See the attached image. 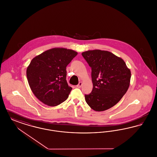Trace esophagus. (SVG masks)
Returning a JSON list of instances; mask_svg holds the SVG:
<instances>
[{
    "label": "esophagus",
    "instance_id": "obj_1",
    "mask_svg": "<svg viewBox=\"0 0 157 157\" xmlns=\"http://www.w3.org/2000/svg\"><path fill=\"white\" fill-rule=\"evenodd\" d=\"M82 82H80L79 83H78V85H76V87H77V88H80L82 86Z\"/></svg>",
    "mask_w": 157,
    "mask_h": 157
}]
</instances>
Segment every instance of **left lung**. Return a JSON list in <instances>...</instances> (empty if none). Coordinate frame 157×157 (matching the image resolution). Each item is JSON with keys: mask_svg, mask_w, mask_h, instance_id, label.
<instances>
[{"mask_svg": "<svg viewBox=\"0 0 157 157\" xmlns=\"http://www.w3.org/2000/svg\"><path fill=\"white\" fill-rule=\"evenodd\" d=\"M82 56L91 67L93 88L85 95L86 103L96 111H104L117 104L129 88L131 71L124 60L112 53L88 51Z\"/></svg>", "mask_w": 157, "mask_h": 157, "instance_id": "obj_1", "label": "left lung"}]
</instances>
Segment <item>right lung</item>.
<instances>
[{
    "label": "right lung",
    "instance_id": "1",
    "mask_svg": "<svg viewBox=\"0 0 157 157\" xmlns=\"http://www.w3.org/2000/svg\"><path fill=\"white\" fill-rule=\"evenodd\" d=\"M77 54L71 49L53 48L31 60L26 76L30 89L39 101L55 106L67 99L72 88L66 79V67Z\"/></svg>",
    "mask_w": 157,
    "mask_h": 157
}]
</instances>
